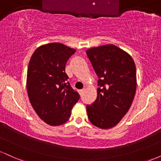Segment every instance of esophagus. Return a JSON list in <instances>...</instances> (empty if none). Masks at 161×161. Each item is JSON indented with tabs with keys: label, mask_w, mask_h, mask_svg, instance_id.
Instances as JSON below:
<instances>
[{
	"label": "esophagus",
	"mask_w": 161,
	"mask_h": 161,
	"mask_svg": "<svg viewBox=\"0 0 161 161\" xmlns=\"http://www.w3.org/2000/svg\"><path fill=\"white\" fill-rule=\"evenodd\" d=\"M79 94H80V95H82L83 94V92H84V89H80L79 91Z\"/></svg>",
	"instance_id": "1"
}]
</instances>
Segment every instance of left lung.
Segmentation results:
<instances>
[{"instance_id":"obj_1","label":"left lung","mask_w":161,"mask_h":161,"mask_svg":"<svg viewBox=\"0 0 161 161\" xmlns=\"http://www.w3.org/2000/svg\"><path fill=\"white\" fill-rule=\"evenodd\" d=\"M97 80V96L87 105L90 122L101 129H110L121 120L130 108L136 91V69L132 57L115 45L86 51Z\"/></svg>"}]
</instances>
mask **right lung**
<instances>
[{
    "label": "right lung",
    "instance_id": "add662e5",
    "mask_svg": "<svg viewBox=\"0 0 161 161\" xmlns=\"http://www.w3.org/2000/svg\"><path fill=\"white\" fill-rule=\"evenodd\" d=\"M75 52L60 43L41 46L29 63L26 88L29 101L41 119L51 125L65 123L80 98L65 72L66 62Z\"/></svg>",
    "mask_w": 161,
    "mask_h": 161
}]
</instances>
